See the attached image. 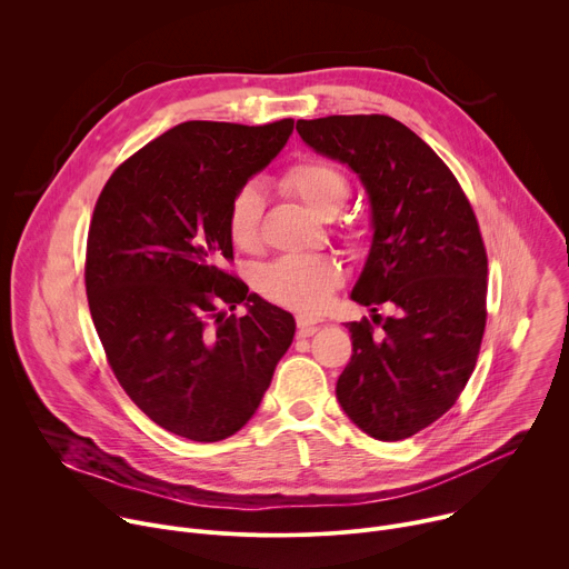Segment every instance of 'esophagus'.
Returning <instances> with one entry per match:
<instances>
[{
  "mask_svg": "<svg viewBox=\"0 0 569 569\" xmlns=\"http://www.w3.org/2000/svg\"><path fill=\"white\" fill-rule=\"evenodd\" d=\"M315 323H317V321H315L312 317L299 315V317H297V336H299V338H310V336H315V331H317Z\"/></svg>",
  "mask_w": 569,
  "mask_h": 569,
  "instance_id": "esophagus-1",
  "label": "esophagus"
}]
</instances>
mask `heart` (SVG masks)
Instances as JSON below:
<instances>
[{
  "instance_id": "obj_1",
  "label": "heart",
  "mask_w": 569,
  "mask_h": 569,
  "mask_svg": "<svg viewBox=\"0 0 569 569\" xmlns=\"http://www.w3.org/2000/svg\"><path fill=\"white\" fill-rule=\"evenodd\" d=\"M279 189L301 202L317 218H333L349 198L345 173L323 159H301L288 167ZM263 216V196L254 184L242 187L227 211V233L240 250L259 246V224ZM342 268L329 257H283L261 272V292L279 306L315 315L329 303L342 283Z\"/></svg>"
}]
</instances>
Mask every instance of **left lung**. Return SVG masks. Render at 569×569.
<instances>
[{"mask_svg": "<svg viewBox=\"0 0 569 569\" xmlns=\"http://www.w3.org/2000/svg\"><path fill=\"white\" fill-rule=\"evenodd\" d=\"M297 132L358 176L371 211L369 254L351 290L371 321H347L353 356L338 400L369 437L408 439L452 408L475 369L489 270L477 218L439 154L391 117L299 119ZM378 305L392 315L378 316Z\"/></svg>", "mask_w": 569, "mask_h": 569, "instance_id": "left-lung-1", "label": "left lung"}]
</instances>
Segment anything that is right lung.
<instances>
[{"instance_id":"add662e5","label":"right lung","mask_w":569,"mask_h":569,"mask_svg":"<svg viewBox=\"0 0 569 569\" xmlns=\"http://www.w3.org/2000/svg\"><path fill=\"white\" fill-rule=\"evenodd\" d=\"M292 119L184 121L112 173L94 207L86 288L108 362L137 408L211 443L259 410L295 317L218 263L233 196L281 152ZM246 305L236 318L230 310Z\"/></svg>"}]
</instances>
